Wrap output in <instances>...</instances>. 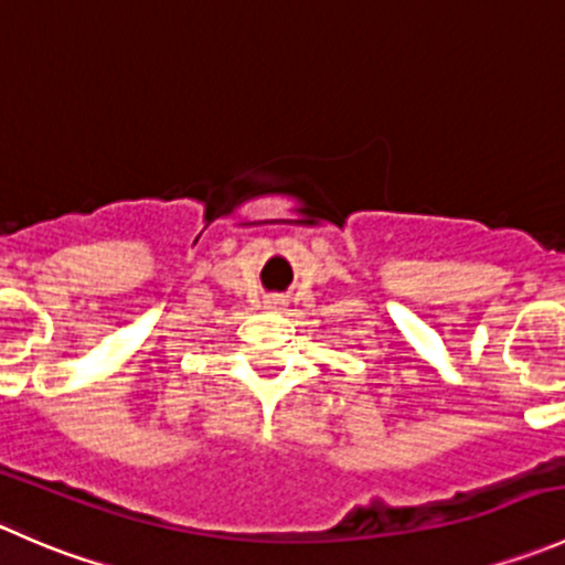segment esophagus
I'll use <instances>...</instances> for the list:
<instances>
[{
  "instance_id": "34e87169",
  "label": "esophagus",
  "mask_w": 565,
  "mask_h": 565,
  "mask_svg": "<svg viewBox=\"0 0 565 565\" xmlns=\"http://www.w3.org/2000/svg\"><path fill=\"white\" fill-rule=\"evenodd\" d=\"M266 307H269V310H277V307H282V299L280 296H269V299H266Z\"/></svg>"
}]
</instances>
